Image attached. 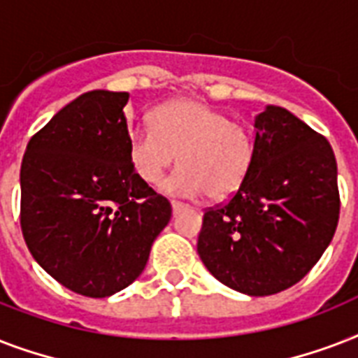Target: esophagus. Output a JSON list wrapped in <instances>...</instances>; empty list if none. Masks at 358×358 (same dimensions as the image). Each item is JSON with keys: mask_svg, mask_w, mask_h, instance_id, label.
<instances>
[{"mask_svg": "<svg viewBox=\"0 0 358 358\" xmlns=\"http://www.w3.org/2000/svg\"><path fill=\"white\" fill-rule=\"evenodd\" d=\"M171 206H173L174 213H178L180 210H184L185 204H184V202H180V201H173V202H171Z\"/></svg>", "mask_w": 358, "mask_h": 358, "instance_id": "34e87169", "label": "esophagus"}]
</instances>
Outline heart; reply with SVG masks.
I'll return each mask as SVG.
<instances>
[{"label": "heart", "instance_id": "heart-1", "mask_svg": "<svg viewBox=\"0 0 358 358\" xmlns=\"http://www.w3.org/2000/svg\"><path fill=\"white\" fill-rule=\"evenodd\" d=\"M128 156L145 184H159L176 159L178 171L165 182L169 193L224 199L249 176L255 139L245 124L223 111L182 98L154 109L150 128L129 135Z\"/></svg>", "mask_w": 358, "mask_h": 358}]
</instances>
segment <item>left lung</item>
Masks as SVG:
<instances>
[{"instance_id": "1", "label": "left lung", "mask_w": 358, "mask_h": 358, "mask_svg": "<svg viewBox=\"0 0 358 358\" xmlns=\"http://www.w3.org/2000/svg\"><path fill=\"white\" fill-rule=\"evenodd\" d=\"M255 162L229 201L204 210L196 250L208 271L247 295H273L316 266L340 217L336 157L288 109L255 122Z\"/></svg>"}]
</instances>
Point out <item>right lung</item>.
<instances>
[{"mask_svg": "<svg viewBox=\"0 0 358 358\" xmlns=\"http://www.w3.org/2000/svg\"><path fill=\"white\" fill-rule=\"evenodd\" d=\"M128 92L76 98L27 143L20 227L38 266L64 288L109 297L145 269L173 208L128 156Z\"/></svg>", "mask_w": 358, "mask_h": 358, "instance_id": "1", "label": "right lung"}]
</instances>
